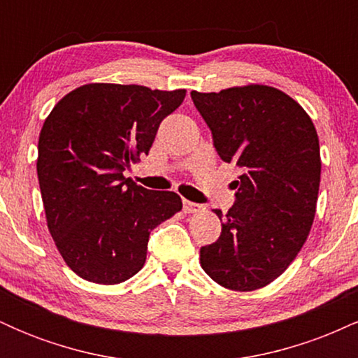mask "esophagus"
Returning <instances> with one entry per match:
<instances>
[{
	"label": "esophagus",
	"mask_w": 358,
	"mask_h": 358,
	"mask_svg": "<svg viewBox=\"0 0 358 358\" xmlns=\"http://www.w3.org/2000/svg\"><path fill=\"white\" fill-rule=\"evenodd\" d=\"M202 210H203L202 205L188 202V200H183V212L185 213H196V212H202Z\"/></svg>",
	"instance_id": "34e87169"
}]
</instances>
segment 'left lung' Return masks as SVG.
<instances>
[{
	"label": "left lung",
	"mask_w": 358,
	"mask_h": 358,
	"mask_svg": "<svg viewBox=\"0 0 358 358\" xmlns=\"http://www.w3.org/2000/svg\"><path fill=\"white\" fill-rule=\"evenodd\" d=\"M192 99L217 153L241 170L236 203L225 215L215 210L222 232L200 249V264L227 289H259L285 273L310 236L322 175L318 134L306 110L271 85L192 90Z\"/></svg>",
	"instance_id": "obj_1"
}]
</instances>
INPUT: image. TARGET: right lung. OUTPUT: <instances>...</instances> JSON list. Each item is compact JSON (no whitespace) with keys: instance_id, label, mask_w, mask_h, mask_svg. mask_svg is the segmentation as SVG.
<instances>
[{"instance_id":"obj_1","label":"right lung","mask_w":358,"mask_h":358,"mask_svg":"<svg viewBox=\"0 0 358 358\" xmlns=\"http://www.w3.org/2000/svg\"><path fill=\"white\" fill-rule=\"evenodd\" d=\"M187 90L85 84L57 102L38 138L45 219L77 276L119 285L145 266L150 232L182 210L175 192L146 190L122 171L153 145Z\"/></svg>"}]
</instances>
